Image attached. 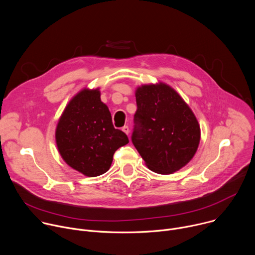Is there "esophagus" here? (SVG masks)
Masks as SVG:
<instances>
[{"label":"esophagus","instance_id":"esophagus-1","mask_svg":"<svg viewBox=\"0 0 255 255\" xmlns=\"http://www.w3.org/2000/svg\"><path fill=\"white\" fill-rule=\"evenodd\" d=\"M122 131L123 132H125L127 135L129 134V127L126 125V126H124V127H122Z\"/></svg>","mask_w":255,"mask_h":255}]
</instances>
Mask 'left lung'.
Here are the masks:
<instances>
[{
    "instance_id": "1",
    "label": "left lung",
    "mask_w": 255,
    "mask_h": 255,
    "mask_svg": "<svg viewBox=\"0 0 255 255\" xmlns=\"http://www.w3.org/2000/svg\"><path fill=\"white\" fill-rule=\"evenodd\" d=\"M132 143L148 168L161 174L185 166L195 155L201 137L189 106L169 86H142L136 90Z\"/></svg>"
}]
</instances>
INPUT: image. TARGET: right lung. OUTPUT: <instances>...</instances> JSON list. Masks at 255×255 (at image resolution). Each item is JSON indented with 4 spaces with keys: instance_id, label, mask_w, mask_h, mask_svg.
Wrapping results in <instances>:
<instances>
[{
    "instance_id": "add662e5",
    "label": "right lung",
    "mask_w": 255,
    "mask_h": 255,
    "mask_svg": "<svg viewBox=\"0 0 255 255\" xmlns=\"http://www.w3.org/2000/svg\"><path fill=\"white\" fill-rule=\"evenodd\" d=\"M100 91L83 90L66 106L55 132L58 151L74 169L98 176L110 168L115 151L129 139L116 129Z\"/></svg>"
}]
</instances>
